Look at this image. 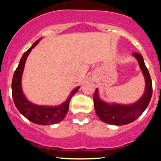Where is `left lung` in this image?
Returning <instances> with one entry per match:
<instances>
[{
	"mask_svg": "<svg viewBox=\"0 0 161 161\" xmlns=\"http://www.w3.org/2000/svg\"><path fill=\"white\" fill-rule=\"evenodd\" d=\"M139 63L145 79V90L143 95L136 102L130 104L108 103L102 100L99 95L98 89H96L93 95L94 108L98 118L107 124L114 125H125L137 119L147 109L153 93L152 81L148 69L146 67L143 58L139 53H133Z\"/></svg>",
	"mask_w": 161,
	"mask_h": 161,
	"instance_id": "1",
	"label": "left lung"
}]
</instances>
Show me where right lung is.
<instances>
[{"label":"right lung","instance_id":"add662e5","mask_svg":"<svg viewBox=\"0 0 161 161\" xmlns=\"http://www.w3.org/2000/svg\"><path fill=\"white\" fill-rule=\"evenodd\" d=\"M42 38L35 42L32 47L23 53L18 68L14 73L11 83L12 97L15 107L25 118L31 122L41 125H50L57 124L62 121L67 114L69 108V103L71 97L79 90L76 87L69 94L67 100L58 106H46L38 105L30 102L24 94L22 88V77L25 68V61L32 48L35 47Z\"/></svg>","mask_w":161,"mask_h":161}]
</instances>
